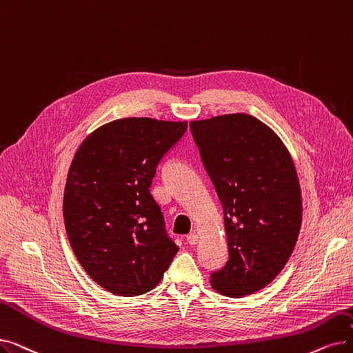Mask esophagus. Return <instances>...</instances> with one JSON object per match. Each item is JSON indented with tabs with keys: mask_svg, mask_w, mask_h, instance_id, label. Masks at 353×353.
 Listing matches in <instances>:
<instances>
[{
	"mask_svg": "<svg viewBox=\"0 0 353 353\" xmlns=\"http://www.w3.org/2000/svg\"><path fill=\"white\" fill-rule=\"evenodd\" d=\"M186 241H188V243L189 245H196L197 243V235L193 232V234H189L188 236H186Z\"/></svg>",
	"mask_w": 353,
	"mask_h": 353,
	"instance_id": "1",
	"label": "esophagus"
}]
</instances>
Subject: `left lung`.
<instances>
[{"mask_svg":"<svg viewBox=\"0 0 353 353\" xmlns=\"http://www.w3.org/2000/svg\"><path fill=\"white\" fill-rule=\"evenodd\" d=\"M190 131L223 209L228 261L210 272L229 297L255 293L287 264L301 226V192L287 148L247 114L192 121Z\"/></svg>","mask_w":353,"mask_h":353,"instance_id":"left-lung-1","label":"left lung"}]
</instances>
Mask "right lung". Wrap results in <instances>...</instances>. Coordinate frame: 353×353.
<instances>
[{"instance_id": "add662e5", "label": "right lung", "mask_w": 353, "mask_h": 353, "mask_svg": "<svg viewBox=\"0 0 353 353\" xmlns=\"http://www.w3.org/2000/svg\"><path fill=\"white\" fill-rule=\"evenodd\" d=\"M186 131L188 122L124 118L76 151L63 196L66 234L89 277L112 294L148 293L179 251L150 188Z\"/></svg>"}]
</instances>
